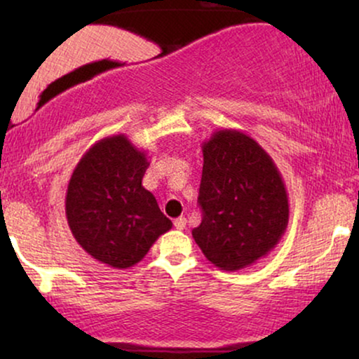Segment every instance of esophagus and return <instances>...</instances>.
<instances>
[{
    "label": "esophagus",
    "instance_id": "1",
    "mask_svg": "<svg viewBox=\"0 0 359 359\" xmlns=\"http://www.w3.org/2000/svg\"><path fill=\"white\" fill-rule=\"evenodd\" d=\"M173 224H175V227L178 229V230H184L186 229V224H188V222H186L184 217H178V219H175Z\"/></svg>",
    "mask_w": 359,
    "mask_h": 359
}]
</instances>
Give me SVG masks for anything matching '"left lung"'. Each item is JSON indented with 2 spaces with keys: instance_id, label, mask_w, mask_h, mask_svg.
Returning a JSON list of instances; mask_svg holds the SVG:
<instances>
[{
  "instance_id": "obj_1",
  "label": "left lung",
  "mask_w": 359,
  "mask_h": 359,
  "mask_svg": "<svg viewBox=\"0 0 359 359\" xmlns=\"http://www.w3.org/2000/svg\"><path fill=\"white\" fill-rule=\"evenodd\" d=\"M198 203L203 220L193 238L225 271L252 266L276 247L289 222L286 184L262 145L242 130L222 129L203 142Z\"/></svg>"
}]
</instances>
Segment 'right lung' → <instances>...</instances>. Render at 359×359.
Listing matches in <instances>:
<instances>
[{
  "mask_svg": "<svg viewBox=\"0 0 359 359\" xmlns=\"http://www.w3.org/2000/svg\"><path fill=\"white\" fill-rule=\"evenodd\" d=\"M150 161L124 134L97 140L68 181L65 214L73 237L88 255L127 269L173 227L155 196L142 186Z\"/></svg>",
  "mask_w": 359,
  "mask_h": 359,
  "instance_id": "right-lung-1",
  "label": "right lung"
}]
</instances>
